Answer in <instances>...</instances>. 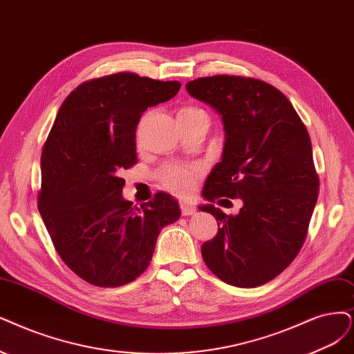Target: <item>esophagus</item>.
Masks as SVG:
<instances>
[{"label":"esophagus","mask_w":354,"mask_h":354,"mask_svg":"<svg viewBox=\"0 0 354 354\" xmlns=\"http://www.w3.org/2000/svg\"><path fill=\"white\" fill-rule=\"evenodd\" d=\"M179 208H180L182 216H191V214L195 213V208L191 204H187V203H180Z\"/></svg>","instance_id":"34e87169"}]
</instances>
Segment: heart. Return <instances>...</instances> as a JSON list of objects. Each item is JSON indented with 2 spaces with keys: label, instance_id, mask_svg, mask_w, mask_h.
I'll list each match as a JSON object with an SVG mask.
<instances>
[{
  "label": "heart",
  "instance_id": "heart-1",
  "mask_svg": "<svg viewBox=\"0 0 354 354\" xmlns=\"http://www.w3.org/2000/svg\"><path fill=\"white\" fill-rule=\"evenodd\" d=\"M207 121L208 115L200 106H188L180 108L178 112V122H195V121ZM157 180L160 185L172 194L187 195L198 176V169L194 166H182V165H166L157 172Z\"/></svg>",
  "mask_w": 354,
  "mask_h": 354
}]
</instances>
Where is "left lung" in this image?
<instances>
[{"label": "left lung", "mask_w": 354, "mask_h": 354, "mask_svg": "<svg viewBox=\"0 0 354 354\" xmlns=\"http://www.w3.org/2000/svg\"><path fill=\"white\" fill-rule=\"evenodd\" d=\"M188 93L221 115L226 142L203 195L241 198L238 216L213 204L217 234L201 246L205 266L230 286H263L292 264L306 239L319 178L305 124L279 88L252 77L213 75ZM223 201V200H220ZM229 201V200H227Z\"/></svg>", "instance_id": "8db88e82"}]
</instances>
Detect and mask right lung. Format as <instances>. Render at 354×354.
Wrapping results in <instances>:
<instances>
[{
  "mask_svg": "<svg viewBox=\"0 0 354 354\" xmlns=\"http://www.w3.org/2000/svg\"><path fill=\"white\" fill-rule=\"evenodd\" d=\"M179 82L134 73L91 78L61 104L44 144L37 208L61 259L84 281L120 287L147 270L160 230L180 217L166 192L140 207L122 198L137 163L142 112L172 99Z\"/></svg>",
  "mask_w": 354,
  "mask_h": 354,
  "instance_id": "add662e5",
  "label": "right lung"
}]
</instances>
